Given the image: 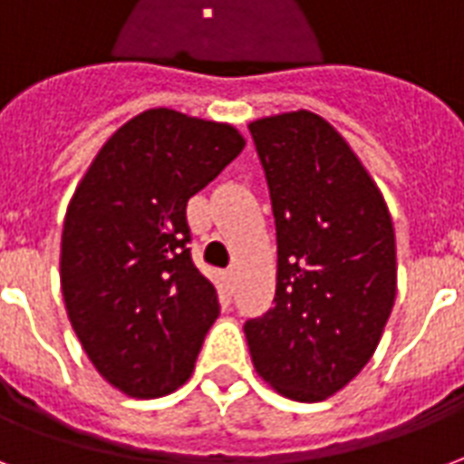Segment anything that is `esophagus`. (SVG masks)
<instances>
[{
  "label": "esophagus",
  "mask_w": 464,
  "mask_h": 464,
  "mask_svg": "<svg viewBox=\"0 0 464 464\" xmlns=\"http://www.w3.org/2000/svg\"><path fill=\"white\" fill-rule=\"evenodd\" d=\"M235 266H229V269H227V272H225V279H227V286H229V284H232V282H235Z\"/></svg>",
  "instance_id": "obj_1"
}]
</instances>
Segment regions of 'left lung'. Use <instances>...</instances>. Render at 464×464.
<instances>
[{
    "mask_svg": "<svg viewBox=\"0 0 464 464\" xmlns=\"http://www.w3.org/2000/svg\"><path fill=\"white\" fill-rule=\"evenodd\" d=\"M276 225V294L245 324L256 373L316 403L356 378L395 302V232L343 135L311 111L249 123Z\"/></svg>",
    "mask_w": 464,
    "mask_h": 464,
    "instance_id": "obj_1",
    "label": "left lung"
}]
</instances>
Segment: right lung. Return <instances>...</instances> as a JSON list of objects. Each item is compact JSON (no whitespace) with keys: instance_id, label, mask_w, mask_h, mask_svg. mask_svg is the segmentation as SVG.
I'll use <instances>...</instances> for the list:
<instances>
[{"instance_id":"1","label":"right lung","mask_w":464,"mask_h":464,"mask_svg":"<svg viewBox=\"0 0 464 464\" xmlns=\"http://www.w3.org/2000/svg\"><path fill=\"white\" fill-rule=\"evenodd\" d=\"M229 123L150 108L98 150L61 235V292L91 363L130 398H160L192 375L219 314L192 265L188 199L235 160Z\"/></svg>"}]
</instances>
